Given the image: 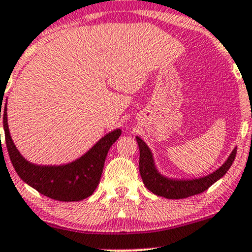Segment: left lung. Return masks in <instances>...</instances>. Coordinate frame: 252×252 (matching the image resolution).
<instances>
[{"mask_svg":"<svg viewBox=\"0 0 252 252\" xmlns=\"http://www.w3.org/2000/svg\"><path fill=\"white\" fill-rule=\"evenodd\" d=\"M138 148H140V174L144 186L156 195L166 199H184L199 194L212 186L216 181L221 179L232 166L237 154V147L219 168L210 174L192 179H176L163 175L155 164L154 155L152 150L141 137L136 136Z\"/></svg>","mask_w":252,"mask_h":252,"instance_id":"8db88e82","label":"left lung"}]
</instances>
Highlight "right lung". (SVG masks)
<instances>
[{
    "label": "right lung",
    "mask_w": 252,
    "mask_h": 252,
    "mask_svg": "<svg viewBox=\"0 0 252 252\" xmlns=\"http://www.w3.org/2000/svg\"><path fill=\"white\" fill-rule=\"evenodd\" d=\"M0 118L3 120V129L8 153L17 175L41 194L59 201H80L94 192L103 173L104 162L110 147L122 134L121 129H115L104 135L85 154L74 161L63 164H35L26 160L16 148L8 126L7 103ZM1 136V135H0Z\"/></svg>",
    "instance_id": "right-lung-1"
}]
</instances>
